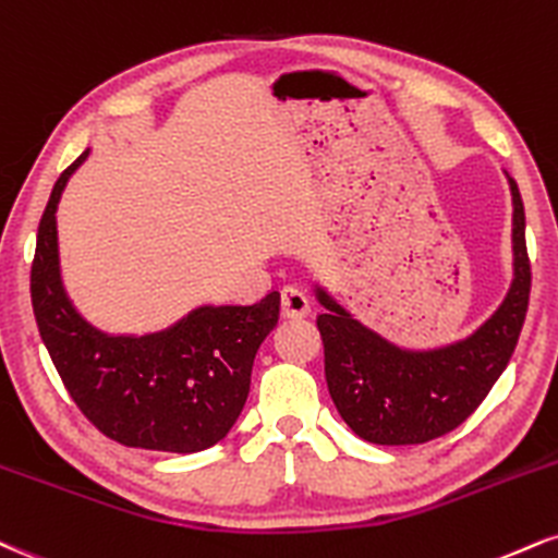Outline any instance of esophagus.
<instances>
[{
	"label": "esophagus",
	"mask_w": 558,
	"mask_h": 558,
	"mask_svg": "<svg viewBox=\"0 0 558 558\" xmlns=\"http://www.w3.org/2000/svg\"><path fill=\"white\" fill-rule=\"evenodd\" d=\"M280 314L288 319H296V317H306L308 314V296L299 288H283L280 293Z\"/></svg>",
	"instance_id": "34e87169"
}]
</instances>
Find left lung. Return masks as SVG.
<instances>
[{
	"label": "left lung",
	"mask_w": 558,
	"mask_h": 558,
	"mask_svg": "<svg viewBox=\"0 0 558 558\" xmlns=\"http://www.w3.org/2000/svg\"><path fill=\"white\" fill-rule=\"evenodd\" d=\"M507 173V171H505ZM512 192V280L494 314L465 338L408 348L353 317L319 280L314 296L325 314V377L343 421L372 445H424L458 428L481 405L512 359L530 299L525 207Z\"/></svg>",
	"instance_id": "8db88e82"
}]
</instances>
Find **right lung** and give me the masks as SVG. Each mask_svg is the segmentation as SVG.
Wrapping results in <instances>:
<instances>
[{"label":"right lung","instance_id":"add662e5","mask_svg":"<svg viewBox=\"0 0 558 558\" xmlns=\"http://www.w3.org/2000/svg\"><path fill=\"white\" fill-rule=\"evenodd\" d=\"M87 156L90 147L53 184L38 226L31 270L38 332L66 392L106 436L156 452H203L244 411L254 355L278 325L280 293L252 306L199 304L143 335L87 322L64 288L57 231L59 199Z\"/></svg>","mask_w":558,"mask_h":558}]
</instances>
